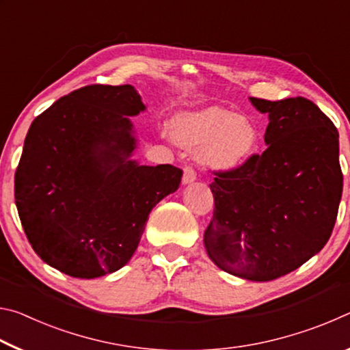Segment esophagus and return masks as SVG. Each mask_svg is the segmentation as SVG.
Returning <instances> with one entry per match:
<instances>
[{"label": "esophagus", "instance_id": "34e87169", "mask_svg": "<svg viewBox=\"0 0 350 350\" xmlns=\"http://www.w3.org/2000/svg\"><path fill=\"white\" fill-rule=\"evenodd\" d=\"M194 179H196V170H194L193 167H189V165H187V167L183 168V177H182L183 185L191 183Z\"/></svg>", "mask_w": 350, "mask_h": 350}]
</instances>
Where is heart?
Listing matches in <instances>:
<instances>
[{
    "mask_svg": "<svg viewBox=\"0 0 350 350\" xmlns=\"http://www.w3.org/2000/svg\"><path fill=\"white\" fill-rule=\"evenodd\" d=\"M173 137L183 146H205L211 167L232 170L244 163L258 146V129L247 117L221 108L185 112L174 118Z\"/></svg>",
    "mask_w": 350,
    "mask_h": 350,
    "instance_id": "obj_1",
    "label": "heart"
}]
</instances>
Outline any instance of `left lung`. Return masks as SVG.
<instances>
[{
    "label": "left lung",
    "mask_w": 350,
    "mask_h": 350,
    "mask_svg": "<svg viewBox=\"0 0 350 350\" xmlns=\"http://www.w3.org/2000/svg\"><path fill=\"white\" fill-rule=\"evenodd\" d=\"M250 102L269 116L267 150L215 173L204 244L227 273L271 281L301 267L330 238L342 194L338 129L304 97Z\"/></svg>",
    "instance_id": "left-lung-1"
}]
</instances>
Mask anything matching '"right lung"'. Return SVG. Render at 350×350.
<instances>
[{
    "label": "right lung",
    "instance_id": "obj_1",
    "mask_svg": "<svg viewBox=\"0 0 350 350\" xmlns=\"http://www.w3.org/2000/svg\"><path fill=\"white\" fill-rule=\"evenodd\" d=\"M145 105L131 85H90L35 118L15 173V204L35 253L81 280L117 271L137 248L156 204L182 170L128 161L131 116Z\"/></svg>",
    "mask_w": 350,
    "mask_h": 350
}]
</instances>
